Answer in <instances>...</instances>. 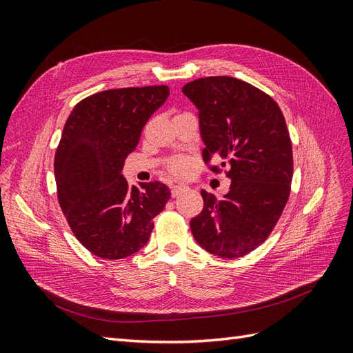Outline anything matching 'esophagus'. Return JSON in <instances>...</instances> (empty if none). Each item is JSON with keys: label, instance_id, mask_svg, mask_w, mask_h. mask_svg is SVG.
Here are the masks:
<instances>
[{"label": "esophagus", "instance_id": "34e87169", "mask_svg": "<svg viewBox=\"0 0 353 353\" xmlns=\"http://www.w3.org/2000/svg\"><path fill=\"white\" fill-rule=\"evenodd\" d=\"M185 190H187L185 185H181V184L172 185V187H170V196H172V197H178L181 193H184Z\"/></svg>", "mask_w": 353, "mask_h": 353}]
</instances>
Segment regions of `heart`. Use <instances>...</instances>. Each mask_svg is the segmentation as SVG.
Wrapping results in <instances>:
<instances>
[{"label": "heart", "instance_id": "b5f03b06", "mask_svg": "<svg viewBox=\"0 0 353 353\" xmlns=\"http://www.w3.org/2000/svg\"><path fill=\"white\" fill-rule=\"evenodd\" d=\"M169 172L175 176H183L188 172V162L185 159H174L168 165Z\"/></svg>", "mask_w": 353, "mask_h": 353}]
</instances>
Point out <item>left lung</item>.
<instances>
[{
	"label": "left lung",
	"instance_id": "left-lung-1",
	"mask_svg": "<svg viewBox=\"0 0 353 353\" xmlns=\"http://www.w3.org/2000/svg\"><path fill=\"white\" fill-rule=\"evenodd\" d=\"M199 110L203 160H221L230 191L216 199L201 190L205 205L190 221L196 241L209 253L236 259L261 245L279 222L290 196L293 150L279 104L253 85L208 77L184 85Z\"/></svg>",
	"mask_w": 353,
	"mask_h": 353
}]
</instances>
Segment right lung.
<instances>
[{
	"mask_svg": "<svg viewBox=\"0 0 353 353\" xmlns=\"http://www.w3.org/2000/svg\"><path fill=\"white\" fill-rule=\"evenodd\" d=\"M169 95L166 85L108 90L81 100L63 128L54 157L57 197L85 249L103 259H123L147 244L169 188L130 185L122 175L150 116Z\"/></svg>",
	"mask_w": 353,
	"mask_h": 353,
	"instance_id": "add662e5",
	"label": "right lung"
}]
</instances>
